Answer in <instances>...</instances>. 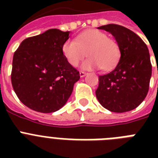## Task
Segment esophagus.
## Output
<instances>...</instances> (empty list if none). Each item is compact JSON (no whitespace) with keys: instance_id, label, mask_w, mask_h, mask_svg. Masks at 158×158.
Masks as SVG:
<instances>
[{"instance_id":"esophagus-1","label":"esophagus","mask_w":158,"mask_h":158,"mask_svg":"<svg viewBox=\"0 0 158 158\" xmlns=\"http://www.w3.org/2000/svg\"><path fill=\"white\" fill-rule=\"evenodd\" d=\"M86 74L87 73H85V72H84V71L79 72V75H80V77H81V78H83V77L85 76V75H86Z\"/></svg>"}]
</instances>
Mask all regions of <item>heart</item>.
<instances>
[{
  "label": "heart",
  "mask_w": 158,
  "mask_h": 158,
  "mask_svg": "<svg viewBox=\"0 0 158 158\" xmlns=\"http://www.w3.org/2000/svg\"><path fill=\"white\" fill-rule=\"evenodd\" d=\"M90 57L82 64L84 69L100 68L108 69L117 61L120 48L117 43L102 31L89 29L77 37L76 40L69 39L62 46V52L67 62L72 66H77L85 56Z\"/></svg>",
  "instance_id": "b5f03b06"
}]
</instances>
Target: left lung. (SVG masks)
Listing matches in <instances>:
<instances>
[{
	"instance_id": "obj_1",
	"label": "left lung",
	"mask_w": 158,
	"mask_h": 158,
	"mask_svg": "<svg viewBox=\"0 0 158 158\" xmlns=\"http://www.w3.org/2000/svg\"><path fill=\"white\" fill-rule=\"evenodd\" d=\"M98 29L109 32L120 48V60L112 71L99 76L96 97L102 106L113 112L134 110L146 98L152 75L148 48L129 28L106 24Z\"/></svg>"
}]
</instances>
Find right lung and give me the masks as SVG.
<instances>
[{
  "label": "right lung",
  "instance_id": "right-lung-1",
  "mask_svg": "<svg viewBox=\"0 0 158 158\" xmlns=\"http://www.w3.org/2000/svg\"><path fill=\"white\" fill-rule=\"evenodd\" d=\"M69 33L49 29L24 39L14 54L12 86L21 102L32 110L51 113L60 109L80 78L62 52Z\"/></svg>",
  "mask_w": 158,
  "mask_h": 158
}]
</instances>
